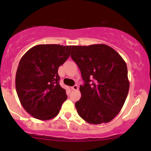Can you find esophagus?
Returning <instances> with one entry per match:
<instances>
[{"label":"esophagus","mask_w":151,"mask_h":151,"mask_svg":"<svg viewBox=\"0 0 151 151\" xmlns=\"http://www.w3.org/2000/svg\"><path fill=\"white\" fill-rule=\"evenodd\" d=\"M71 88L73 90H78V86H77V85H74V86H73L71 87Z\"/></svg>","instance_id":"esophagus-1"}]
</instances>
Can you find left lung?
Masks as SVG:
<instances>
[{
    "mask_svg": "<svg viewBox=\"0 0 151 151\" xmlns=\"http://www.w3.org/2000/svg\"><path fill=\"white\" fill-rule=\"evenodd\" d=\"M71 57L85 82L75 104L78 115L93 124L109 122L121 111L129 93L125 61L104 44L72 46Z\"/></svg>",
    "mask_w": 151,
    "mask_h": 151,
    "instance_id": "8db88e82",
    "label": "left lung"
}]
</instances>
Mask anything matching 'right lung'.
Wrapping results in <instances>:
<instances>
[{
    "mask_svg": "<svg viewBox=\"0 0 151 151\" xmlns=\"http://www.w3.org/2000/svg\"><path fill=\"white\" fill-rule=\"evenodd\" d=\"M71 47L38 45L20 59L16 75V92L22 107L34 118H53L67 100L58 70L69 57Z\"/></svg>",
    "mask_w": 151,
    "mask_h": 151,
    "instance_id": "add662e5",
    "label": "right lung"
}]
</instances>
